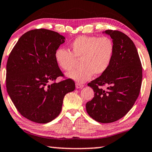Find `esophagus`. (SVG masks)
Returning a JSON list of instances; mask_svg holds the SVG:
<instances>
[{"instance_id": "esophagus-1", "label": "esophagus", "mask_w": 152, "mask_h": 152, "mask_svg": "<svg viewBox=\"0 0 152 152\" xmlns=\"http://www.w3.org/2000/svg\"><path fill=\"white\" fill-rule=\"evenodd\" d=\"M75 86L77 88H82L84 86L83 84H81V83H76Z\"/></svg>"}]
</instances>
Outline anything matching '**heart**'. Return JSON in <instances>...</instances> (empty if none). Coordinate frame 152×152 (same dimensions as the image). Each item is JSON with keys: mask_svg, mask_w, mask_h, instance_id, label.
Wrapping results in <instances>:
<instances>
[{"mask_svg": "<svg viewBox=\"0 0 152 152\" xmlns=\"http://www.w3.org/2000/svg\"><path fill=\"white\" fill-rule=\"evenodd\" d=\"M71 51L58 48L55 52V59L61 69L70 71L74 68L75 58L80 59V69L66 75L69 78L83 83L94 74L100 75L107 71L113 60L114 45L108 37L80 36L71 42Z\"/></svg>", "mask_w": 152, "mask_h": 152, "instance_id": "b5f03b06", "label": "heart"}]
</instances>
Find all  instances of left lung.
Segmentation results:
<instances>
[{
	"mask_svg": "<svg viewBox=\"0 0 152 152\" xmlns=\"http://www.w3.org/2000/svg\"><path fill=\"white\" fill-rule=\"evenodd\" d=\"M103 33L113 39V58L104 73L88 83L94 96L86 108L93 119L108 124L124 117L133 107L139 95L142 71L137 49L127 35L113 30ZM105 85L106 90L100 88Z\"/></svg>",
	"mask_w": 152,
	"mask_h": 152,
	"instance_id": "1",
	"label": "left lung"
}]
</instances>
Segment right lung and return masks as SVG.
<instances>
[{
    "instance_id": "right-lung-1",
    "label": "right lung",
    "mask_w": 152,
    "mask_h": 152,
    "mask_svg": "<svg viewBox=\"0 0 152 152\" xmlns=\"http://www.w3.org/2000/svg\"><path fill=\"white\" fill-rule=\"evenodd\" d=\"M64 42L53 31L31 30L19 38L9 56L7 91L18 111L31 121L47 124L55 119L65 94L75 88L71 79L55 82L64 76L55 52Z\"/></svg>"
}]
</instances>
